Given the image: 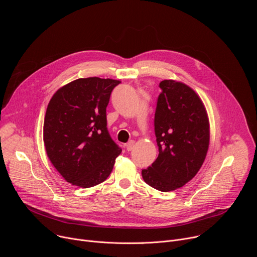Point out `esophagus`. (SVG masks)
Instances as JSON below:
<instances>
[{
	"label": "esophagus",
	"instance_id": "esophagus-1",
	"mask_svg": "<svg viewBox=\"0 0 257 257\" xmlns=\"http://www.w3.org/2000/svg\"><path fill=\"white\" fill-rule=\"evenodd\" d=\"M133 148H134V141H133V140H130V141L126 144V150H127L128 152H131V151L133 150Z\"/></svg>",
	"mask_w": 257,
	"mask_h": 257
}]
</instances>
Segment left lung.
Returning <instances> with one entry per match:
<instances>
[{
  "label": "left lung",
  "mask_w": 257,
  "mask_h": 257,
  "mask_svg": "<svg viewBox=\"0 0 257 257\" xmlns=\"http://www.w3.org/2000/svg\"><path fill=\"white\" fill-rule=\"evenodd\" d=\"M155 114L159 157L142 178L168 192L184 186L201 168L209 144V123L196 92L182 82L164 80Z\"/></svg>",
  "instance_id": "1"
}]
</instances>
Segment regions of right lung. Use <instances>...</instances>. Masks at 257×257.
<instances>
[{
	"instance_id": "1",
	"label": "right lung",
	"mask_w": 257,
	"mask_h": 257,
	"mask_svg": "<svg viewBox=\"0 0 257 257\" xmlns=\"http://www.w3.org/2000/svg\"><path fill=\"white\" fill-rule=\"evenodd\" d=\"M121 81L79 78L51 98L44 123L47 155L72 185L89 188L111 174L120 146L106 128V106Z\"/></svg>"
}]
</instances>
